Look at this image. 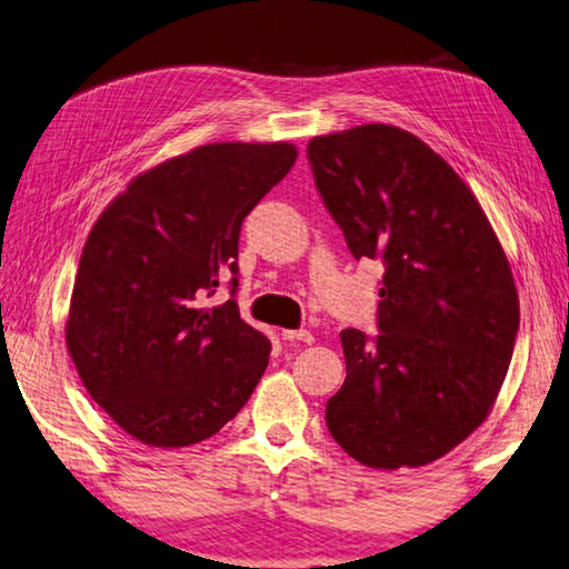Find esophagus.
Returning <instances> with one entry per match:
<instances>
[{
    "instance_id": "obj_1",
    "label": "esophagus",
    "mask_w": 569,
    "mask_h": 569,
    "mask_svg": "<svg viewBox=\"0 0 569 569\" xmlns=\"http://www.w3.org/2000/svg\"><path fill=\"white\" fill-rule=\"evenodd\" d=\"M282 337L287 341H307V345H312L315 341V335L307 329H282Z\"/></svg>"
}]
</instances>
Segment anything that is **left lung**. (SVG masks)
I'll list each match as a JSON object with an SVG mask.
<instances>
[{
  "label": "left lung",
  "instance_id": "8db88e82",
  "mask_svg": "<svg viewBox=\"0 0 569 569\" xmlns=\"http://www.w3.org/2000/svg\"><path fill=\"white\" fill-rule=\"evenodd\" d=\"M315 183L351 254L381 260L379 329L341 331L327 428L369 468H421L466 441L506 381L520 302L470 188L421 138L363 123L315 136Z\"/></svg>",
  "mask_w": 569,
  "mask_h": 569
}]
</instances>
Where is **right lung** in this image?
Returning a JSON list of instances; mask_svg holds the SVG:
<instances>
[{
	"mask_svg": "<svg viewBox=\"0 0 569 569\" xmlns=\"http://www.w3.org/2000/svg\"><path fill=\"white\" fill-rule=\"evenodd\" d=\"M295 160L284 141L198 146L138 173L93 222L67 349L91 399L136 441H206L262 379L270 341L234 299H202L238 274L242 220Z\"/></svg>",
	"mask_w": 569,
	"mask_h": 569,
	"instance_id": "obj_1",
	"label": "right lung"
}]
</instances>
